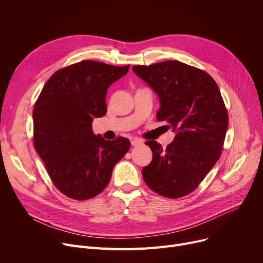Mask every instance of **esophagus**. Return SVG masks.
Returning <instances> with one entry per match:
<instances>
[{
	"mask_svg": "<svg viewBox=\"0 0 263 263\" xmlns=\"http://www.w3.org/2000/svg\"><path fill=\"white\" fill-rule=\"evenodd\" d=\"M131 145L132 146H141V145H143V142L141 140H132Z\"/></svg>",
	"mask_w": 263,
	"mask_h": 263,
	"instance_id": "1",
	"label": "esophagus"
}]
</instances>
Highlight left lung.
I'll use <instances>...</instances> for the list:
<instances>
[{
	"instance_id": "8db88e82",
	"label": "left lung",
	"mask_w": 263,
	"mask_h": 263,
	"mask_svg": "<svg viewBox=\"0 0 263 263\" xmlns=\"http://www.w3.org/2000/svg\"><path fill=\"white\" fill-rule=\"evenodd\" d=\"M133 72L160 100L158 120L176 133L166 149L148 141L153 161L142 171L146 184L158 194L179 198L194 191L220 157L228 114L215 81L198 68L178 61L133 66Z\"/></svg>"
}]
</instances>
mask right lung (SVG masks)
I'll return each mask as SVG.
<instances>
[{"mask_svg":"<svg viewBox=\"0 0 263 263\" xmlns=\"http://www.w3.org/2000/svg\"><path fill=\"white\" fill-rule=\"evenodd\" d=\"M129 67L95 61L65 67L48 80L34 105L35 149L68 197L86 200L100 194L131 146L124 137L105 141L91 130L93 118L106 114L107 88Z\"/></svg>","mask_w":263,"mask_h":263,"instance_id":"obj_1","label":"right lung"}]
</instances>
